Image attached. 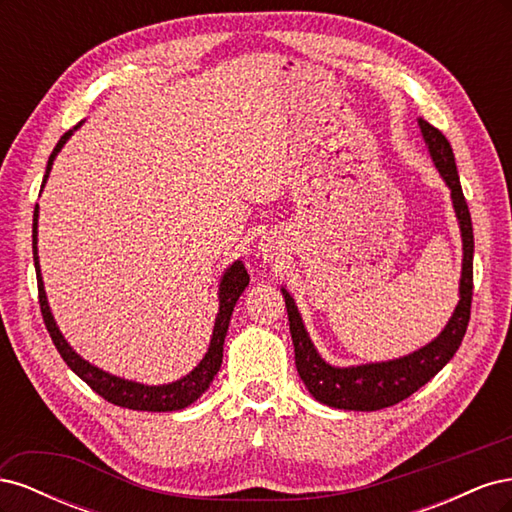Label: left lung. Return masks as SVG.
<instances>
[{"instance_id":"1","label":"left lung","mask_w":512,"mask_h":512,"mask_svg":"<svg viewBox=\"0 0 512 512\" xmlns=\"http://www.w3.org/2000/svg\"><path fill=\"white\" fill-rule=\"evenodd\" d=\"M423 138L429 147V153L436 168L440 170L442 179L451 188L453 207L461 226L463 239V271H461V286H459V305L455 307L453 318L448 320L446 329L433 339L425 348L416 350L404 359L386 361V363H369L359 367H331L320 359L312 339L307 337L303 320L297 312L294 299L282 288L286 312L290 322V335L294 344V363L301 380L305 382L307 391L312 393L320 404H327L339 410H382L399 404L408 399L412 393L427 384L438 371L453 359V354L459 350L463 335H466L470 322V307H472V256H474V232L470 209L463 196L457 164L453 156V147L446 141V136L433 128L425 119H418Z\"/></svg>"}]
</instances>
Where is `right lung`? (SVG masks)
Returning a JSON list of instances; mask_svg holds the SVG:
<instances>
[{"instance_id":"1","label":"right lung","mask_w":512,"mask_h":512,"mask_svg":"<svg viewBox=\"0 0 512 512\" xmlns=\"http://www.w3.org/2000/svg\"><path fill=\"white\" fill-rule=\"evenodd\" d=\"M76 128H79V126H76ZM70 134H72V130H68L64 136H61L59 143L55 145L51 158H49V164H46V175H44L42 185L46 183V177H49V173H51L55 156L59 153V149L64 147V143L68 141ZM32 237H34V265H36V277H38V303H40V312H42V320L46 324V331H49L53 344H55L57 352L61 354V359L66 361V365L81 380H85L100 397H104L108 404H115L119 408H130V410L173 412V410L188 408L209 389V384L213 382L215 374H218L220 365H222L224 339H226L232 309H235V303L241 297V292L245 290V286L250 284V275H247L243 262L237 260L235 265L226 269L222 282H220V312H218V318H215L211 346L205 354V359L200 361L198 367H194V371H190L188 376H183L181 380H177L173 384L145 386V384L128 382V380H121L117 376L106 374V371L83 361L81 356L68 346V342L64 339V335L59 333L57 324L51 316L49 303H46L42 275H40L38 247H36V241H38V205H36V211H34V235Z\"/></svg>"}]
</instances>
